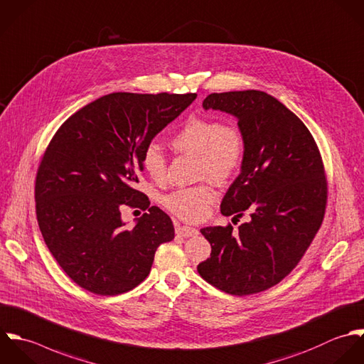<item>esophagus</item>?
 <instances>
[{
  "instance_id": "34e87169",
  "label": "esophagus",
  "mask_w": 364,
  "mask_h": 364,
  "mask_svg": "<svg viewBox=\"0 0 364 364\" xmlns=\"http://www.w3.org/2000/svg\"><path fill=\"white\" fill-rule=\"evenodd\" d=\"M175 233L178 235V236H181V237H192V236H196L199 232H198V229H195V228H189V226H176L175 228Z\"/></svg>"
}]
</instances>
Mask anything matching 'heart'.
Returning a JSON list of instances; mask_svg holds the SVG:
<instances>
[{"label": "heart", "instance_id": "1", "mask_svg": "<svg viewBox=\"0 0 364 364\" xmlns=\"http://www.w3.org/2000/svg\"><path fill=\"white\" fill-rule=\"evenodd\" d=\"M171 146L179 154L196 156V178L225 185L242 169L247 142L242 128L233 122L213 117H192L171 138ZM141 164L145 173L154 181L166 175V158L155 145L145 146ZM216 193L208 183L179 188L164 196V206L176 218L196 223L206 218Z\"/></svg>", "mask_w": 364, "mask_h": 364}]
</instances>
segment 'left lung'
<instances>
[{"instance_id": "1", "label": "left lung", "mask_w": 364, "mask_h": 364, "mask_svg": "<svg viewBox=\"0 0 364 364\" xmlns=\"http://www.w3.org/2000/svg\"><path fill=\"white\" fill-rule=\"evenodd\" d=\"M203 109L239 119L247 142L240 175L220 212L250 222L202 229L210 258L200 277L232 295H252L281 282L301 261L323 222L328 181L322 155L306 125L259 90L212 93Z\"/></svg>"}]
</instances>
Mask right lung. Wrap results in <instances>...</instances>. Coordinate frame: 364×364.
<instances>
[{"mask_svg":"<svg viewBox=\"0 0 364 364\" xmlns=\"http://www.w3.org/2000/svg\"><path fill=\"white\" fill-rule=\"evenodd\" d=\"M186 95L112 93L63 122L36 172L41 233L62 269L97 295H119L149 274L159 244L171 242V218L135 189L152 138L193 100ZM124 205L148 210L134 230Z\"/></svg>","mask_w":364,"mask_h":364,"instance_id":"1","label":"right lung"}]
</instances>
